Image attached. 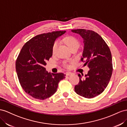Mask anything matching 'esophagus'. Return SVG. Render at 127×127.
I'll return each instance as SVG.
<instances>
[{"label":"esophagus","instance_id":"34e87169","mask_svg":"<svg viewBox=\"0 0 127 127\" xmlns=\"http://www.w3.org/2000/svg\"><path fill=\"white\" fill-rule=\"evenodd\" d=\"M72 72H66V73H65V74H66V76H68V75H72Z\"/></svg>","mask_w":127,"mask_h":127}]
</instances>
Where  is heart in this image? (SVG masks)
Returning <instances> with one entry per match:
<instances>
[{"label": "heart", "instance_id": "heart-1", "mask_svg": "<svg viewBox=\"0 0 127 127\" xmlns=\"http://www.w3.org/2000/svg\"><path fill=\"white\" fill-rule=\"evenodd\" d=\"M64 41L70 49L75 47H78L79 46V42L78 40L73 36H67L65 38H64ZM58 45H59V41L57 40L55 41L53 43L52 47V53L53 54L55 53L56 52ZM64 66L66 67H69L70 66L69 65L67 64H64Z\"/></svg>", "mask_w": 127, "mask_h": 127}]
</instances>
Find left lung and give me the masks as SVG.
I'll list each match as a JSON object with an SVG mask.
<instances>
[{"instance_id": "obj_1", "label": "left lung", "mask_w": 127, "mask_h": 127, "mask_svg": "<svg viewBox=\"0 0 127 127\" xmlns=\"http://www.w3.org/2000/svg\"><path fill=\"white\" fill-rule=\"evenodd\" d=\"M84 39V48L81 59L90 68L84 78L80 74L74 90L80 96L91 98L102 93L110 80L113 71L110 49L104 39L95 31L86 29L72 30Z\"/></svg>"}]
</instances>
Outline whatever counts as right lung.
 Listing matches in <instances>:
<instances>
[{
	"label": "right lung",
	"mask_w": 127,
	"mask_h": 127,
	"mask_svg": "<svg viewBox=\"0 0 127 127\" xmlns=\"http://www.w3.org/2000/svg\"><path fill=\"white\" fill-rule=\"evenodd\" d=\"M57 31L35 36L22 48L15 63L20 85L25 92L35 99L43 100L53 95L60 81L65 78L63 73H50L44 66L53 55L55 40L65 33Z\"/></svg>",
	"instance_id": "right-lung-1"
}]
</instances>
